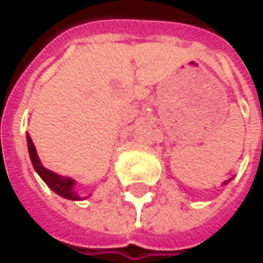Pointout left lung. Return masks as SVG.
Returning a JSON list of instances; mask_svg holds the SVG:
<instances>
[{"label": "left lung", "instance_id": "left-lung-1", "mask_svg": "<svg viewBox=\"0 0 263 263\" xmlns=\"http://www.w3.org/2000/svg\"><path fill=\"white\" fill-rule=\"evenodd\" d=\"M229 181H231V179H228V181H224V182H223V185H226V184H228Z\"/></svg>", "mask_w": 263, "mask_h": 263}]
</instances>
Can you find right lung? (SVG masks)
Here are the masks:
<instances>
[{"instance_id":"add662e5","label":"right lung","mask_w":263,"mask_h":263,"mask_svg":"<svg viewBox=\"0 0 263 263\" xmlns=\"http://www.w3.org/2000/svg\"><path fill=\"white\" fill-rule=\"evenodd\" d=\"M26 142H28V151H29V157H31V162H32V166L34 170L39 173V176L43 179V182L54 192L58 193L59 196L65 198V199H71V201H81V199H85L82 196H79L78 190L74 189L76 187V181L71 179V178H67V176H61L58 173H54L51 170H48V168H45L39 159V154H37V149L28 134L26 137Z\"/></svg>"}]
</instances>
